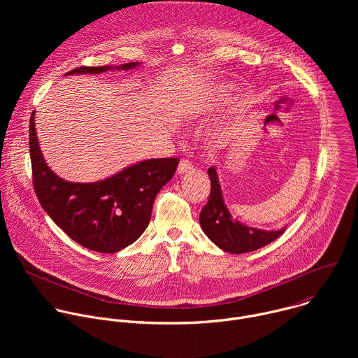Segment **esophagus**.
I'll return each mask as SVG.
<instances>
[{
    "label": "esophagus",
    "instance_id": "34e87169",
    "mask_svg": "<svg viewBox=\"0 0 358 358\" xmlns=\"http://www.w3.org/2000/svg\"><path fill=\"white\" fill-rule=\"evenodd\" d=\"M191 170H192V163L189 160H187V159H182L180 162V164H178V169H177L178 174H184V173H188Z\"/></svg>",
    "mask_w": 358,
    "mask_h": 358
}]
</instances>
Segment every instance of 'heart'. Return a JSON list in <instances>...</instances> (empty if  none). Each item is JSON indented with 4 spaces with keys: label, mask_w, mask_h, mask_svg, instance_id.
<instances>
[{
    "label": "heart",
    "mask_w": 358,
    "mask_h": 358,
    "mask_svg": "<svg viewBox=\"0 0 358 358\" xmlns=\"http://www.w3.org/2000/svg\"><path fill=\"white\" fill-rule=\"evenodd\" d=\"M228 90V87L227 86H217L215 87V93L214 94H210V96H206V100L207 99H214L215 96H221L224 92H227ZM207 106H208V101H203V100H201V101H196L195 103V106H194V110L195 112H203L207 109Z\"/></svg>",
    "instance_id": "obj_1"
}]
</instances>
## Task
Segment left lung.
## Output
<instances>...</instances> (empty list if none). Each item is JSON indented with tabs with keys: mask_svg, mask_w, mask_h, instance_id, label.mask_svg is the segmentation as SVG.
I'll use <instances>...</instances> for the list:
<instances>
[{
	"mask_svg": "<svg viewBox=\"0 0 358 358\" xmlns=\"http://www.w3.org/2000/svg\"><path fill=\"white\" fill-rule=\"evenodd\" d=\"M208 176L211 180V192L206 207L201 210L199 224L206 235L222 250L229 253L257 250L273 242L285 232L286 228L264 231L235 221L224 202L215 167L208 169Z\"/></svg>",
	"mask_w": 358,
	"mask_h": 358,
	"instance_id": "obj_1",
	"label": "left lung"
}]
</instances>
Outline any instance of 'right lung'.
<instances>
[{"mask_svg":"<svg viewBox=\"0 0 358 358\" xmlns=\"http://www.w3.org/2000/svg\"><path fill=\"white\" fill-rule=\"evenodd\" d=\"M136 62L116 69L136 68ZM110 66H80L73 73H101ZM34 113L29 120L32 184L42 208L75 242L100 253H116L147 228L157 192L173 178L176 157L144 160L116 176L89 184L69 182L50 170L38 145Z\"/></svg>","mask_w":358,"mask_h":358,"instance_id":"add662e5","label":"right lung"}]
</instances>
